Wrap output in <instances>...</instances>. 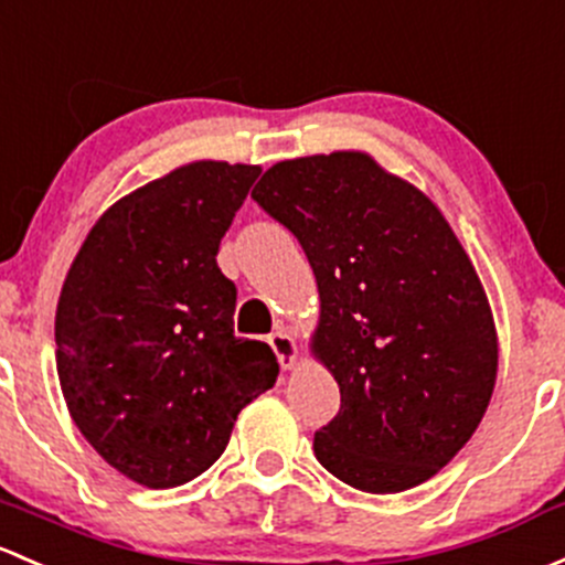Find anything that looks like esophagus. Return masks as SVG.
I'll list each match as a JSON object with an SVG mask.
<instances>
[{
  "mask_svg": "<svg viewBox=\"0 0 565 565\" xmlns=\"http://www.w3.org/2000/svg\"><path fill=\"white\" fill-rule=\"evenodd\" d=\"M267 343H270L273 354H276L278 362H281L284 371L298 365V343H295V338L289 335L287 330L278 328L276 332H270V335H267Z\"/></svg>",
  "mask_w": 565,
  "mask_h": 565,
  "instance_id": "esophagus-1",
  "label": "esophagus"
}]
</instances>
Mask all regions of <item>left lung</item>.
<instances>
[{
    "mask_svg": "<svg viewBox=\"0 0 565 565\" xmlns=\"http://www.w3.org/2000/svg\"><path fill=\"white\" fill-rule=\"evenodd\" d=\"M252 198L317 276L311 352L341 390L317 460L379 495L436 477L482 423L498 373L490 302L444 213L365 151L273 164Z\"/></svg>",
    "mask_w": 565,
    "mask_h": 565,
    "instance_id": "obj_1",
    "label": "left lung"
}]
</instances>
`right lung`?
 <instances>
[{
    "mask_svg": "<svg viewBox=\"0 0 565 565\" xmlns=\"http://www.w3.org/2000/svg\"><path fill=\"white\" fill-rule=\"evenodd\" d=\"M259 164L200 159L124 194L75 254L56 306L70 417L118 473L151 490L218 460L278 362L233 330L216 254Z\"/></svg>",
    "mask_w": 565,
    "mask_h": 565,
    "instance_id": "obj_1",
    "label": "right lung"
}]
</instances>
